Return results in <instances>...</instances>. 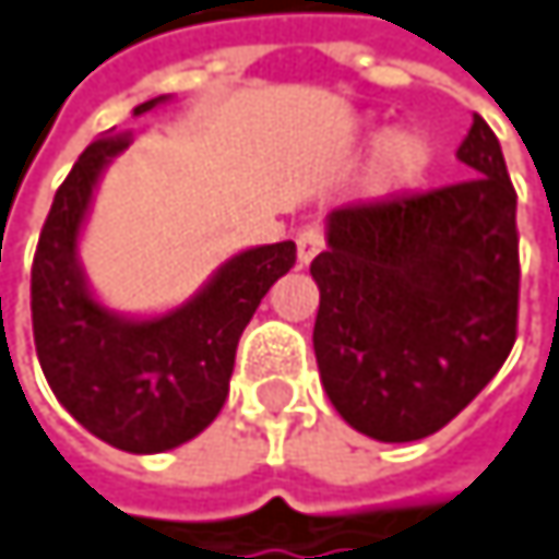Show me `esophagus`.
Returning <instances> with one entry per match:
<instances>
[{
    "label": "esophagus",
    "instance_id": "esophagus-1",
    "mask_svg": "<svg viewBox=\"0 0 559 559\" xmlns=\"http://www.w3.org/2000/svg\"><path fill=\"white\" fill-rule=\"evenodd\" d=\"M323 249V229L320 226H304L297 233V262L300 265H310Z\"/></svg>",
    "mask_w": 559,
    "mask_h": 559
}]
</instances>
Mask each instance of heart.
I'll use <instances>...</instances> for the list:
<instances>
[{
    "mask_svg": "<svg viewBox=\"0 0 559 559\" xmlns=\"http://www.w3.org/2000/svg\"><path fill=\"white\" fill-rule=\"evenodd\" d=\"M427 165V145L417 135H394L382 148V162H379V180L385 187L397 183H411L420 168Z\"/></svg>",
    "mask_w": 559,
    "mask_h": 559,
    "instance_id": "heart-1",
    "label": "heart"
}]
</instances>
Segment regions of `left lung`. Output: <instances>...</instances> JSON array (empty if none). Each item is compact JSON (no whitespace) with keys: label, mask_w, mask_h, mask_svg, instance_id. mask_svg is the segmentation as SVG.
I'll list each match as a JSON object with an SVG mask.
<instances>
[{"label":"left lung","mask_w":559,"mask_h":559,"mask_svg":"<svg viewBox=\"0 0 559 559\" xmlns=\"http://www.w3.org/2000/svg\"><path fill=\"white\" fill-rule=\"evenodd\" d=\"M456 158L473 177L330 213L313 353L349 427L407 443L447 427L518 340V193L483 116Z\"/></svg>","instance_id":"left-lung-1"}]
</instances>
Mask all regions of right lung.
Instances as JSON below:
<instances>
[{
  "label": "right lung",
  "mask_w": 559,
  "mask_h": 559,
  "mask_svg": "<svg viewBox=\"0 0 559 559\" xmlns=\"http://www.w3.org/2000/svg\"><path fill=\"white\" fill-rule=\"evenodd\" d=\"M122 148L129 132L90 142L57 187L32 262V330L48 385L90 433L126 453H162L210 427L226 404L239 336L269 287L294 269L297 249L275 242L236 255L168 317L106 313L73 252L93 183Z\"/></svg>",
  "instance_id": "right-lung-1"
}]
</instances>
